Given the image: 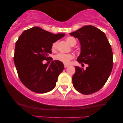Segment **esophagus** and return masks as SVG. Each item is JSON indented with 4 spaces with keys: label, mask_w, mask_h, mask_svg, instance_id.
I'll return each instance as SVG.
<instances>
[{
    "label": "esophagus",
    "mask_w": 123,
    "mask_h": 123,
    "mask_svg": "<svg viewBox=\"0 0 123 123\" xmlns=\"http://www.w3.org/2000/svg\"><path fill=\"white\" fill-rule=\"evenodd\" d=\"M64 68H67V67L69 66V65L66 64H64Z\"/></svg>",
    "instance_id": "1"
}]
</instances>
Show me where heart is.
Returning <instances> with one entry per match:
<instances>
[{
    "label": "heart",
    "mask_w": 123,
    "mask_h": 123,
    "mask_svg": "<svg viewBox=\"0 0 123 123\" xmlns=\"http://www.w3.org/2000/svg\"><path fill=\"white\" fill-rule=\"evenodd\" d=\"M66 41L70 46H73L76 45L77 40L72 36H69L66 38ZM57 42H55L52 44V49L55 50L57 48ZM73 59V55L72 54H63L59 53L55 56V59L58 61L61 62L64 64H69L70 60Z\"/></svg>",
    "instance_id": "obj_1"
}]
</instances>
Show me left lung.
<instances>
[{
    "mask_svg": "<svg viewBox=\"0 0 123 123\" xmlns=\"http://www.w3.org/2000/svg\"><path fill=\"white\" fill-rule=\"evenodd\" d=\"M77 38L81 52L77 62L88 64L86 69L75 67L72 78L75 90L84 95L98 91L108 80L113 67L111 47L105 33L93 26H85L70 33Z\"/></svg>",
    "mask_w": 123,
    "mask_h": 123,
    "instance_id": "obj_1",
    "label": "left lung"
}]
</instances>
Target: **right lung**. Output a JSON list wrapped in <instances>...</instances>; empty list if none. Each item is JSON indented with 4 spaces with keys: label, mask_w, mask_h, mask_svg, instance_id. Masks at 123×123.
Returning a JSON list of instances; mask_svg holds the SVG:
<instances>
[{
    "label": "right lung",
    "mask_w": 123,
    "mask_h": 123,
    "mask_svg": "<svg viewBox=\"0 0 123 123\" xmlns=\"http://www.w3.org/2000/svg\"><path fill=\"white\" fill-rule=\"evenodd\" d=\"M64 35H54L34 27L25 30L19 36L16 43L14 62L20 80L30 90L43 93L54 88L64 68L63 64L54 60L49 66L43 64V61L50 58L52 44Z\"/></svg>",
    "instance_id": "add662e5"
}]
</instances>
